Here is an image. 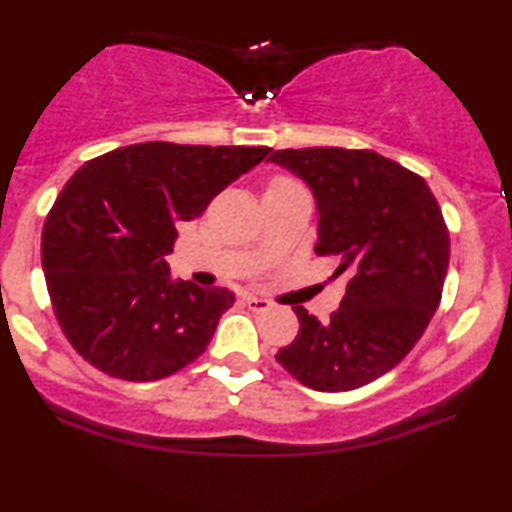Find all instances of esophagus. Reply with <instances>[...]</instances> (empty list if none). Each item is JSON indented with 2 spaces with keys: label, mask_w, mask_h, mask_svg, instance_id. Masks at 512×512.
<instances>
[{
  "label": "esophagus",
  "mask_w": 512,
  "mask_h": 512,
  "mask_svg": "<svg viewBox=\"0 0 512 512\" xmlns=\"http://www.w3.org/2000/svg\"><path fill=\"white\" fill-rule=\"evenodd\" d=\"M245 305H248L252 312H264L272 307V303H269L267 298H260V295H245Z\"/></svg>",
  "instance_id": "esophagus-1"
}]
</instances>
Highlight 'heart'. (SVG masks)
<instances>
[{"label": "heart", "instance_id": "obj_1", "mask_svg": "<svg viewBox=\"0 0 512 512\" xmlns=\"http://www.w3.org/2000/svg\"><path fill=\"white\" fill-rule=\"evenodd\" d=\"M291 186H298V183H295L293 178H288V176H274V178H269L267 190H283V188H291Z\"/></svg>", "mask_w": 512, "mask_h": 512}]
</instances>
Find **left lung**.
<instances>
[{
    "label": "left lung",
    "mask_w": 512,
    "mask_h": 512,
    "mask_svg": "<svg viewBox=\"0 0 512 512\" xmlns=\"http://www.w3.org/2000/svg\"><path fill=\"white\" fill-rule=\"evenodd\" d=\"M312 188L317 255L348 274L341 307L319 322L295 305L300 331L279 365L315 391H353L410 353L441 303L451 240L422 176L374 150L303 147L269 155Z\"/></svg>",
    "instance_id": "left-lung-1"
}]
</instances>
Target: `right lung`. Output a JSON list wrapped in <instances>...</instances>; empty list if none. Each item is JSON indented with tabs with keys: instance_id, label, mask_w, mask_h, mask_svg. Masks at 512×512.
Instances as JSON below:
<instances>
[{
	"instance_id": "1",
	"label": "right lung",
	"mask_w": 512,
	"mask_h": 512,
	"mask_svg": "<svg viewBox=\"0 0 512 512\" xmlns=\"http://www.w3.org/2000/svg\"><path fill=\"white\" fill-rule=\"evenodd\" d=\"M272 147L138 143L90 159L42 226L54 315L83 360L114 379L157 381L197 360L229 288L171 281L178 221L205 212Z\"/></svg>"
}]
</instances>
